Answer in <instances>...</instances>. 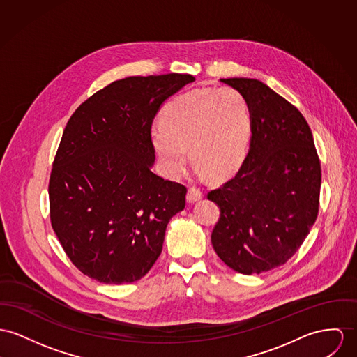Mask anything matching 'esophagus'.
I'll return each mask as SVG.
<instances>
[{
	"instance_id": "1",
	"label": "esophagus",
	"mask_w": 357,
	"mask_h": 357,
	"mask_svg": "<svg viewBox=\"0 0 357 357\" xmlns=\"http://www.w3.org/2000/svg\"><path fill=\"white\" fill-rule=\"evenodd\" d=\"M202 197H204V195H202V192H201L199 189L190 188V189H189V192H188V195H186V199L192 204V202H197V201H199Z\"/></svg>"
}]
</instances>
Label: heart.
<instances>
[{
    "label": "heart",
    "mask_w": 357,
    "mask_h": 357,
    "mask_svg": "<svg viewBox=\"0 0 357 357\" xmlns=\"http://www.w3.org/2000/svg\"><path fill=\"white\" fill-rule=\"evenodd\" d=\"M251 137V112L235 88H197L178 95L160 114L151 141L165 175L176 178L188 152L201 174L213 181L234 176L246 159Z\"/></svg>",
    "instance_id": "heart-1"
}]
</instances>
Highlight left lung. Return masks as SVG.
<instances>
[{
    "label": "left lung",
    "instance_id": "left-lung-1",
    "mask_svg": "<svg viewBox=\"0 0 357 357\" xmlns=\"http://www.w3.org/2000/svg\"><path fill=\"white\" fill-rule=\"evenodd\" d=\"M246 98L251 138L235 178L208 199L220 208L212 245L242 275L284 265L302 246L318 216L321 163L301 111L266 84L220 79Z\"/></svg>",
    "mask_w": 357,
    "mask_h": 357
}]
</instances>
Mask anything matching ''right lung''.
Here are the masks:
<instances>
[{
    "label": "right lung",
    "instance_id": "1",
    "mask_svg": "<svg viewBox=\"0 0 357 357\" xmlns=\"http://www.w3.org/2000/svg\"><path fill=\"white\" fill-rule=\"evenodd\" d=\"M194 80L169 73L111 82L68 121L49 183L50 219L84 275L133 282L159 258L188 190L152 172L151 126L165 100Z\"/></svg>",
    "mask_w": 357,
    "mask_h": 357
}]
</instances>
